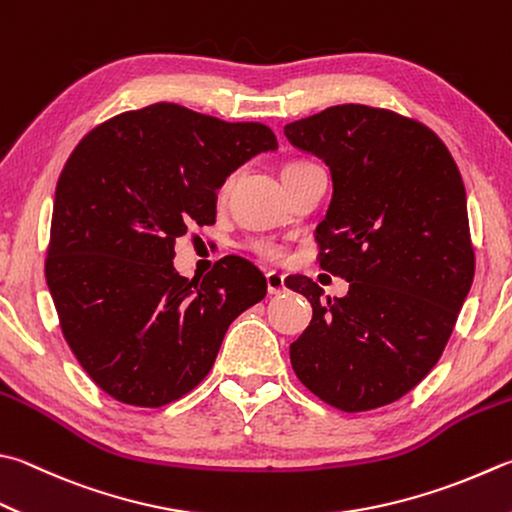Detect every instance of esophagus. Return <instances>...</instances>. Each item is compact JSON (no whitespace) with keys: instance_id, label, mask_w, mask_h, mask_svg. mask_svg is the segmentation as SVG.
I'll return each mask as SVG.
<instances>
[{"instance_id":"esophagus-1","label":"esophagus","mask_w":512,"mask_h":512,"mask_svg":"<svg viewBox=\"0 0 512 512\" xmlns=\"http://www.w3.org/2000/svg\"><path fill=\"white\" fill-rule=\"evenodd\" d=\"M265 278H267V292H269V294L274 296V294L285 292V276H283V274L267 272Z\"/></svg>"}]
</instances>
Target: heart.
Here are the masks:
<instances>
[{
  "label": "heart",
  "mask_w": 512,
  "mask_h": 512,
  "mask_svg": "<svg viewBox=\"0 0 512 512\" xmlns=\"http://www.w3.org/2000/svg\"><path fill=\"white\" fill-rule=\"evenodd\" d=\"M301 167H310V165H307V162H289V165L285 167V171H294V169H301ZM231 180H234V176H227L223 180V185L218 187V194L220 196L227 194ZM249 247H252L256 254L265 256V258H281L283 256V247L278 245V243H272V240H252V243H249Z\"/></svg>",
  "instance_id": "heart-1"
}]
</instances>
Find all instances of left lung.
Returning a JSON list of instances; mask_svg holds the SVG:
<instances>
[{
  "mask_svg": "<svg viewBox=\"0 0 512 512\" xmlns=\"http://www.w3.org/2000/svg\"><path fill=\"white\" fill-rule=\"evenodd\" d=\"M285 136L330 167L318 265L350 283L323 301L312 278H287L314 312L289 345L292 368L336 410L388 406L435 368L470 292L464 180L435 131L390 109L330 106L289 122Z\"/></svg>",
  "mask_w": 512,
  "mask_h": 512,
  "instance_id": "8db88e82",
  "label": "left lung"
}]
</instances>
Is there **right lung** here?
I'll list each match as a JSON object with an SVG mask.
<instances>
[{"mask_svg": "<svg viewBox=\"0 0 512 512\" xmlns=\"http://www.w3.org/2000/svg\"><path fill=\"white\" fill-rule=\"evenodd\" d=\"M278 147L260 122L158 102L86 133L55 189L46 283L66 343L115 401L160 408L209 374L227 327L263 301L265 276L225 256L198 281L176 240L216 223V189Z\"/></svg>", "mask_w": 512, "mask_h": 512, "instance_id": "obj_1", "label": "right lung"}]
</instances>
